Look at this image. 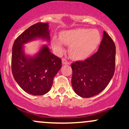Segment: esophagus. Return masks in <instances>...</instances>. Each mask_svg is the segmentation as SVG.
Listing matches in <instances>:
<instances>
[{
  "label": "esophagus",
  "instance_id": "obj_1",
  "mask_svg": "<svg viewBox=\"0 0 129 129\" xmlns=\"http://www.w3.org/2000/svg\"><path fill=\"white\" fill-rule=\"evenodd\" d=\"M62 63L63 65H68L70 64V62L66 58H62Z\"/></svg>",
  "mask_w": 129,
  "mask_h": 129
}]
</instances>
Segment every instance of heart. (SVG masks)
I'll return each instance as SVG.
<instances>
[{"label": "heart", "mask_w": 129, "mask_h": 129, "mask_svg": "<svg viewBox=\"0 0 129 129\" xmlns=\"http://www.w3.org/2000/svg\"><path fill=\"white\" fill-rule=\"evenodd\" d=\"M101 41V35L97 29L79 28L65 31L60 35V39L54 37L53 47L58 52L63 50L62 43L70 46V54L74 59L82 60L92 54Z\"/></svg>", "instance_id": "heart-1"}]
</instances>
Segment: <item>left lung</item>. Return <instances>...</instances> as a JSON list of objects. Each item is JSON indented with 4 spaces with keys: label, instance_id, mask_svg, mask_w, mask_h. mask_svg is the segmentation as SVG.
I'll use <instances>...</instances> for the list:
<instances>
[{
    "label": "left lung",
    "instance_id": "8db88e82",
    "mask_svg": "<svg viewBox=\"0 0 129 129\" xmlns=\"http://www.w3.org/2000/svg\"><path fill=\"white\" fill-rule=\"evenodd\" d=\"M115 45L105 31L98 50L84 61L71 64L72 85L78 95L89 98L107 86L115 72Z\"/></svg>",
    "mask_w": 129,
    "mask_h": 129
}]
</instances>
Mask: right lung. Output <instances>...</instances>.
<instances>
[{
    "instance_id": "1",
    "label": "right lung",
    "mask_w": 129,
    "mask_h": 129,
    "mask_svg": "<svg viewBox=\"0 0 129 129\" xmlns=\"http://www.w3.org/2000/svg\"><path fill=\"white\" fill-rule=\"evenodd\" d=\"M48 23L39 22L26 29L15 40L12 47L11 67L15 81L24 91L34 95L47 93L53 79L62 67V60L43 46L32 58L23 53L22 45L37 37L50 40Z\"/></svg>"
}]
</instances>
